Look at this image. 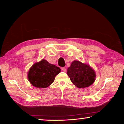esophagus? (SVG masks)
<instances>
[{
	"label": "esophagus",
	"mask_w": 124,
	"mask_h": 124,
	"mask_svg": "<svg viewBox=\"0 0 124 124\" xmlns=\"http://www.w3.org/2000/svg\"><path fill=\"white\" fill-rule=\"evenodd\" d=\"M61 70L63 72H66V68H64V67H62V68H61Z\"/></svg>",
	"instance_id": "esophagus-1"
}]
</instances>
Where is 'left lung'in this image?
I'll list each match as a JSON object with an SVG mask.
<instances>
[{"label": "left lung", "mask_w": 124, "mask_h": 124, "mask_svg": "<svg viewBox=\"0 0 124 124\" xmlns=\"http://www.w3.org/2000/svg\"><path fill=\"white\" fill-rule=\"evenodd\" d=\"M67 75L79 89L90 86L95 82L96 72L89 64L74 60L67 69Z\"/></svg>", "instance_id": "1"}]
</instances>
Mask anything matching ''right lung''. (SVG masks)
<instances>
[{"label":"right lung","mask_w":124,"mask_h":124,"mask_svg":"<svg viewBox=\"0 0 124 124\" xmlns=\"http://www.w3.org/2000/svg\"><path fill=\"white\" fill-rule=\"evenodd\" d=\"M61 69L43 59L35 63L29 68L27 77L30 83L37 88H46L54 82Z\"/></svg>","instance_id":"right-lung-1"}]
</instances>
